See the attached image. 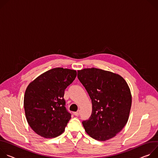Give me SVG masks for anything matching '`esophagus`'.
I'll list each match as a JSON object with an SVG mask.
<instances>
[{"label": "esophagus", "mask_w": 158, "mask_h": 158, "mask_svg": "<svg viewBox=\"0 0 158 158\" xmlns=\"http://www.w3.org/2000/svg\"><path fill=\"white\" fill-rule=\"evenodd\" d=\"M74 115H76V116H78L80 115V111H77V112H74Z\"/></svg>", "instance_id": "esophagus-1"}]
</instances>
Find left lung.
I'll return each mask as SVG.
<instances>
[{
    "mask_svg": "<svg viewBox=\"0 0 158 158\" xmlns=\"http://www.w3.org/2000/svg\"><path fill=\"white\" fill-rule=\"evenodd\" d=\"M78 78L92 103L90 118L82 122L86 132L100 141L115 137L129 117L132 95L127 83L118 74L95 68L78 70Z\"/></svg>",
    "mask_w": 158,
    "mask_h": 158,
    "instance_id": "8db88e82",
    "label": "left lung"
}]
</instances>
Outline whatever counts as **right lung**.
Segmentation results:
<instances>
[{"label":"right lung","instance_id":"obj_1","mask_svg":"<svg viewBox=\"0 0 158 158\" xmlns=\"http://www.w3.org/2000/svg\"><path fill=\"white\" fill-rule=\"evenodd\" d=\"M76 77V70L55 68L28 85L24 98L25 115L31 128L39 135L54 138L64 131L71 118L64 107V90Z\"/></svg>","mask_w":158,"mask_h":158}]
</instances>
